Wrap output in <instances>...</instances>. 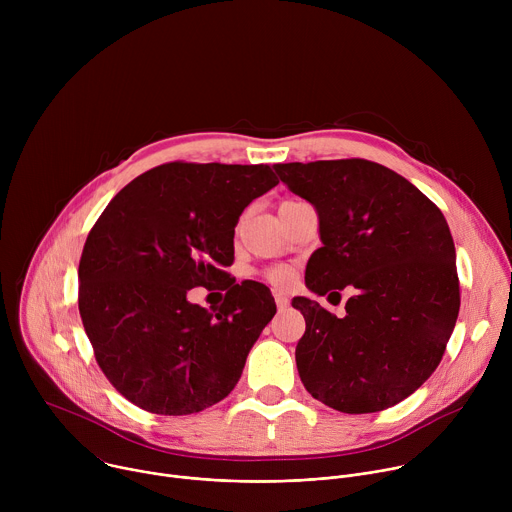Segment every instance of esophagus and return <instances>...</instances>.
Masks as SVG:
<instances>
[{"mask_svg":"<svg viewBox=\"0 0 512 512\" xmlns=\"http://www.w3.org/2000/svg\"><path fill=\"white\" fill-rule=\"evenodd\" d=\"M273 298H275V304H277V308H279V310H287L289 300H287V296H285V294H281V291H275Z\"/></svg>","mask_w":512,"mask_h":512,"instance_id":"34e87169","label":"esophagus"}]
</instances>
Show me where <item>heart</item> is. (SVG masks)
Wrapping results in <instances>:
<instances>
[{"instance_id":"heart-1","label":"heart","mask_w":512,"mask_h":512,"mask_svg":"<svg viewBox=\"0 0 512 512\" xmlns=\"http://www.w3.org/2000/svg\"><path fill=\"white\" fill-rule=\"evenodd\" d=\"M267 279L279 287L291 283V279H294V271H291L289 267H283V265H277V267H271L267 271Z\"/></svg>"}]
</instances>
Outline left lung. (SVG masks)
Listing matches in <instances>:
<instances>
[{
    "label": "left lung",
    "instance_id": "obj_1",
    "mask_svg": "<svg viewBox=\"0 0 512 512\" xmlns=\"http://www.w3.org/2000/svg\"><path fill=\"white\" fill-rule=\"evenodd\" d=\"M318 212L306 265L318 296L356 294L342 318L310 298L296 364L306 391L342 413H375L415 393L437 369L460 312L456 247L442 210L397 172L369 160L273 166ZM328 296V300H330Z\"/></svg>",
    "mask_w": 512,
    "mask_h": 512
}]
</instances>
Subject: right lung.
<instances>
[{"label": "right lung", "instance_id": "right-lung-1", "mask_svg": "<svg viewBox=\"0 0 512 512\" xmlns=\"http://www.w3.org/2000/svg\"><path fill=\"white\" fill-rule=\"evenodd\" d=\"M269 166H158L129 182L91 229L79 265V312L109 383L158 415L223 401L277 308L267 285L235 283V227L277 186ZM196 284L228 291L208 313Z\"/></svg>", "mask_w": 512, "mask_h": 512}]
</instances>
